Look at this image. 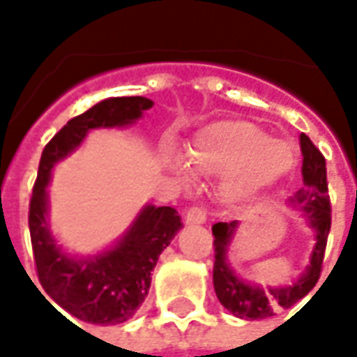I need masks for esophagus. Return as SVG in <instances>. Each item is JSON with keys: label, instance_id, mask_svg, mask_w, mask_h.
<instances>
[{"label": "esophagus", "instance_id": "34e87169", "mask_svg": "<svg viewBox=\"0 0 357 357\" xmlns=\"http://www.w3.org/2000/svg\"><path fill=\"white\" fill-rule=\"evenodd\" d=\"M185 222L189 225H199L206 222V210L202 206H191L185 212Z\"/></svg>", "mask_w": 357, "mask_h": 357}]
</instances>
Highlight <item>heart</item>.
Listing matches in <instances>:
<instances>
[{
  "mask_svg": "<svg viewBox=\"0 0 357 357\" xmlns=\"http://www.w3.org/2000/svg\"><path fill=\"white\" fill-rule=\"evenodd\" d=\"M189 164L199 174H233L225 185V197L231 202H247L292 168L294 155L283 143L269 141L268 133L252 122L227 120L208 126L197 137L189 151ZM179 174L189 178L185 170Z\"/></svg>",
  "mask_w": 357,
  "mask_h": 357,
  "instance_id": "b5f03b06",
  "label": "heart"
}]
</instances>
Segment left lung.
<instances>
[{
  "mask_svg": "<svg viewBox=\"0 0 357 357\" xmlns=\"http://www.w3.org/2000/svg\"><path fill=\"white\" fill-rule=\"evenodd\" d=\"M302 149V181L304 189L296 193L294 201L304 206L310 224L317 233L314 255L310 260L306 273L298 281L289 287L279 289H260L256 284L245 283L233 273L227 264V245L231 241L233 231L237 229V222H218L212 225L214 235V291L218 300L227 307L233 315L241 319H266L275 314L277 310H287L294 306L298 300L306 296L321 275V264L325 258V247L331 231V201L327 187V168L325 156L315 147L306 133L300 135Z\"/></svg>",
  "mask_w": 357,
  "mask_h": 357,
  "instance_id": "obj_1",
  "label": "left lung"
}]
</instances>
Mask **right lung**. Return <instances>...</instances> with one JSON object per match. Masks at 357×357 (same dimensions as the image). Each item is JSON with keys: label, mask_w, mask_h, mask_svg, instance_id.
I'll list each match as a JSON object with an SVG mask.
<instances>
[{"label": "right lung", "mask_w": 357, "mask_h": 357, "mask_svg": "<svg viewBox=\"0 0 357 357\" xmlns=\"http://www.w3.org/2000/svg\"><path fill=\"white\" fill-rule=\"evenodd\" d=\"M151 107L153 101L145 97H112L97 102L84 114L68 120L45 145L40 158L28 212L38 279L53 302L86 323L118 325L137 312L151 287V271L179 231L181 218L172 206L156 208L149 204L114 248L84 260L66 256L51 237L45 222V189L51 168L73 153L89 130L132 124Z\"/></svg>", "instance_id": "add662e5"}]
</instances>
